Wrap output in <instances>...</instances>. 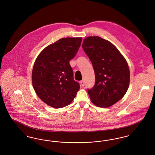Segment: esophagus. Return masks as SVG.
<instances>
[{"instance_id":"1","label":"esophagus","mask_w":155,"mask_h":155,"mask_svg":"<svg viewBox=\"0 0 155 155\" xmlns=\"http://www.w3.org/2000/svg\"><path fill=\"white\" fill-rule=\"evenodd\" d=\"M81 84L82 87H84L85 85V81H84V80H82L81 81Z\"/></svg>"}]
</instances>
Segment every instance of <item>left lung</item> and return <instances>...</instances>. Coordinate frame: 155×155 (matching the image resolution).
<instances>
[{
	"label": "left lung",
	"mask_w": 155,
	"mask_h": 155,
	"mask_svg": "<svg viewBox=\"0 0 155 155\" xmlns=\"http://www.w3.org/2000/svg\"><path fill=\"white\" fill-rule=\"evenodd\" d=\"M82 48L92 62L95 84L88 92L97 106L108 107L117 103L127 92L130 73L127 62L116 47L99 37L84 39Z\"/></svg>",
	"instance_id": "1"
}]
</instances>
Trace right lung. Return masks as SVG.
I'll use <instances>...</instances> for the list:
<instances>
[{"label": "right lung", "mask_w": 155, "mask_h": 155, "mask_svg": "<svg viewBox=\"0 0 155 155\" xmlns=\"http://www.w3.org/2000/svg\"><path fill=\"white\" fill-rule=\"evenodd\" d=\"M82 38H61L40 53L32 69V82L38 97L48 105L61 108L71 103L80 88L74 80L69 62L81 45Z\"/></svg>", "instance_id": "right-lung-1"}]
</instances>
